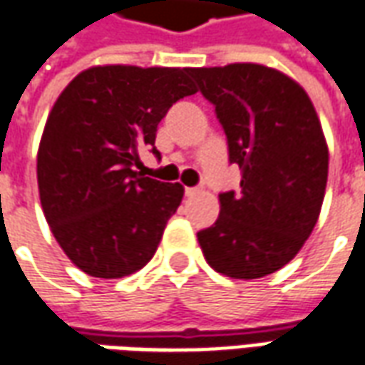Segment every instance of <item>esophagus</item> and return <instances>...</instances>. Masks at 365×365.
Returning a JSON list of instances; mask_svg holds the SVG:
<instances>
[{
  "label": "esophagus",
  "instance_id": "obj_1",
  "mask_svg": "<svg viewBox=\"0 0 365 365\" xmlns=\"http://www.w3.org/2000/svg\"><path fill=\"white\" fill-rule=\"evenodd\" d=\"M195 193H200V187H185V195H187V197L195 195Z\"/></svg>",
  "mask_w": 365,
  "mask_h": 365
}]
</instances>
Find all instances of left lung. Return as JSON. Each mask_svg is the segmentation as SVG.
I'll use <instances>...</instances> for the list:
<instances>
[{
	"mask_svg": "<svg viewBox=\"0 0 365 365\" xmlns=\"http://www.w3.org/2000/svg\"><path fill=\"white\" fill-rule=\"evenodd\" d=\"M215 106L241 170V190L219 193L217 221L197 233L211 269L261 279L282 269L314 229L328 180V146L307 91L257 63L190 68Z\"/></svg>",
	"mask_w": 365,
	"mask_h": 365,
	"instance_id": "obj_1",
	"label": "left lung"
}]
</instances>
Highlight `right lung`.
Segmentation results:
<instances>
[{
	"label": "right lung",
	"instance_id": "right-lung-1",
	"mask_svg": "<svg viewBox=\"0 0 365 365\" xmlns=\"http://www.w3.org/2000/svg\"><path fill=\"white\" fill-rule=\"evenodd\" d=\"M197 93L190 68L103 65L65 86L37 152L41 207L61 249L98 279L140 271L180 207L183 187L138 172L170 106Z\"/></svg>",
	"mask_w": 365,
	"mask_h": 365
}]
</instances>
